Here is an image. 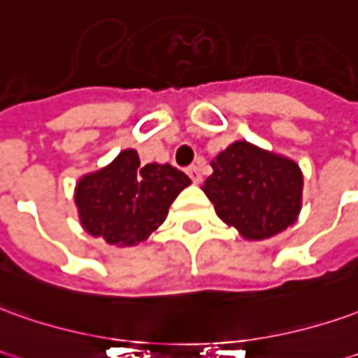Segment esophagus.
I'll return each mask as SVG.
<instances>
[{
	"label": "esophagus",
	"instance_id": "34e87169",
	"mask_svg": "<svg viewBox=\"0 0 358 358\" xmlns=\"http://www.w3.org/2000/svg\"><path fill=\"white\" fill-rule=\"evenodd\" d=\"M187 176H189V178H192V182H194V184H201V172H199V169H197V166H189V169H187Z\"/></svg>",
	"mask_w": 358,
	"mask_h": 358
}]
</instances>
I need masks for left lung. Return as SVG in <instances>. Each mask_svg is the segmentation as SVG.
Wrapping results in <instances>:
<instances>
[{
    "label": "left lung",
    "instance_id": "1",
    "mask_svg": "<svg viewBox=\"0 0 358 358\" xmlns=\"http://www.w3.org/2000/svg\"><path fill=\"white\" fill-rule=\"evenodd\" d=\"M205 196L227 224L248 240L283 232L301 213L302 172L281 155L248 141H234L211 161Z\"/></svg>",
    "mask_w": 358,
    "mask_h": 358
}]
</instances>
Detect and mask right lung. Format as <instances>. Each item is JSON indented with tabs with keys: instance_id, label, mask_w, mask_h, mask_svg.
<instances>
[{
	"instance_id": "add662e5",
	"label": "right lung",
	"mask_w": 358,
	"mask_h": 358,
	"mask_svg": "<svg viewBox=\"0 0 358 358\" xmlns=\"http://www.w3.org/2000/svg\"><path fill=\"white\" fill-rule=\"evenodd\" d=\"M192 180L172 164H141L126 149L101 171L85 174L75 187L83 229L114 246H136L149 238L169 207Z\"/></svg>"
}]
</instances>
